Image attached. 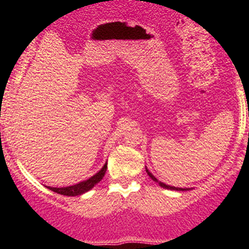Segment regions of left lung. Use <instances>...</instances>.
Segmentation results:
<instances>
[{
  "instance_id": "obj_1",
  "label": "left lung",
  "mask_w": 249,
  "mask_h": 249,
  "mask_svg": "<svg viewBox=\"0 0 249 249\" xmlns=\"http://www.w3.org/2000/svg\"><path fill=\"white\" fill-rule=\"evenodd\" d=\"M146 172H147V175L149 176V177L152 178V179H153V181L155 182H158V184H160V187H163V188H167V190H172V191H186L184 190V188H176V187H172V186H168V184H166V183H163V182H160L157 179V178L155 177V176L152 175L151 172H149L148 169H147V167H146Z\"/></svg>"
}]
</instances>
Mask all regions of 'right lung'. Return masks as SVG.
Instances as JSON below:
<instances>
[{
    "instance_id": "1",
    "label": "right lung",
    "mask_w": 249,
    "mask_h": 249,
    "mask_svg": "<svg viewBox=\"0 0 249 249\" xmlns=\"http://www.w3.org/2000/svg\"><path fill=\"white\" fill-rule=\"evenodd\" d=\"M106 169H107V163L101 168L100 172H97L94 176H92V177L89 178L87 181L80 182V183L73 184V186L70 187H62V188H56V187H48V188H50L51 191H53V192L59 193V195L63 196H68V197L83 195V193L89 192V190H92L94 187V184H97L98 182L102 179L103 176H105L106 173Z\"/></svg>"
}]
</instances>
